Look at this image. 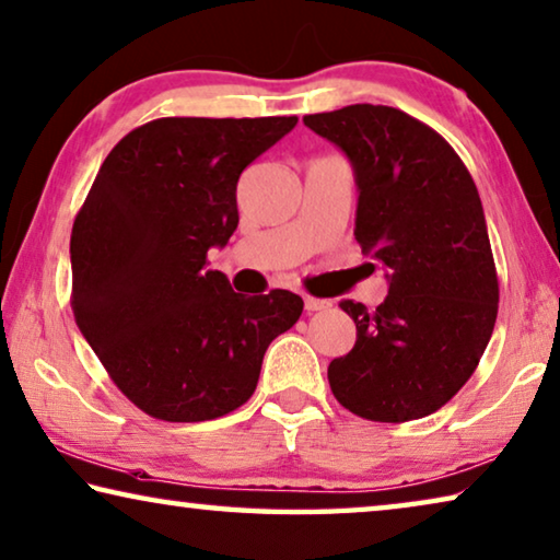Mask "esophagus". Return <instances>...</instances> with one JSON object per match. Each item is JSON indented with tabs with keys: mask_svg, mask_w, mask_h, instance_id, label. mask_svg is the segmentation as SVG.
<instances>
[{
	"mask_svg": "<svg viewBox=\"0 0 560 560\" xmlns=\"http://www.w3.org/2000/svg\"><path fill=\"white\" fill-rule=\"evenodd\" d=\"M304 306H306L308 314L326 312V308H331V301H328V299H316V296H304Z\"/></svg>",
	"mask_w": 560,
	"mask_h": 560,
	"instance_id": "esophagus-1",
	"label": "esophagus"
}]
</instances>
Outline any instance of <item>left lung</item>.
Masks as SVG:
<instances>
[{
    "instance_id": "1",
    "label": "left lung",
    "mask_w": 560,
    "mask_h": 560,
    "mask_svg": "<svg viewBox=\"0 0 560 560\" xmlns=\"http://www.w3.org/2000/svg\"><path fill=\"white\" fill-rule=\"evenodd\" d=\"M304 124L351 159L353 234L388 269L384 304H339L357 343L328 363V384L361 419H423L471 378L499 314L481 197L454 147L394 106L351 104Z\"/></svg>"
}]
</instances>
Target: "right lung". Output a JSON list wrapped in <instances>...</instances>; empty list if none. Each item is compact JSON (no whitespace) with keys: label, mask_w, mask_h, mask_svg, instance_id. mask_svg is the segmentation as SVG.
<instances>
[{"label":"right lung","mask_w":560,"mask_h":560,"mask_svg":"<svg viewBox=\"0 0 560 560\" xmlns=\"http://www.w3.org/2000/svg\"><path fill=\"white\" fill-rule=\"evenodd\" d=\"M296 117H164L100 166L72 226V312L119 392L159 421H211L252 398L264 353L304 312L287 289L242 296L209 248L238 224L244 168Z\"/></svg>","instance_id":"1"}]
</instances>
